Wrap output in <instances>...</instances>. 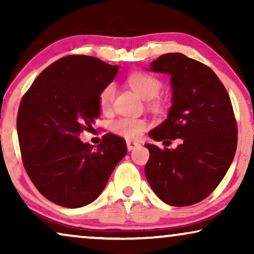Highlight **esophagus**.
Masks as SVG:
<instances>
[{
    "label": "esophagus",
    "instance_id": "esophagus-1",
    "mask_svg": "<svg viewBox=\"0 0 254 254\" xmlns=\"http://www.w3.org/2000/svg\"><path fill=\"white\" fill-rule=\"evenodd\" d=\"M126 143H127V149H128V151L134 150L135 148H137L138 145H140V144L137 143V142H134V141H130V140H128V141L126 142Z\"/></svg>",
    "mask_w": 254,
    "mask_h": 254
}]
</instances>
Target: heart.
<instances>
[{
  "instance_id": "obj_1",
  "label": "heart",
  "mask_w": 254,
  "mask_h": 254,
  "mask_svg": "<svg viewBox=\"0 0 254 254\" xmlns=\"http://www.w3.org/2000/svg\"><path fill=\"white\" fill-rule=\"evenodd\" d=\"M128 84L141 97L149 100L155 98L162 89V83L154 76L144 72H135L128 77ZM116 96V85L110 83L104 86L99 93V104L103 111H107L112 106ZM147 127V121L141 118H120L111 124V129L120 136L136 138Z\"/></svg>"
}]
</instances>
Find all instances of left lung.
Wrapping results in <instances>:
<instances>
[{"label":"left lung","mask_w":254,"mask_h":254,"mask_svg":"<svg viewBox=\"0 0 254 254\" xmlns=\"http://www.w3.org/2000/svg\"><path fill=\"white\" fill-rule=\"evenodd\" d=\"M148 70L168 74L172 89L168 118L149 136L182 141L164 150L144 144L150 152L145 177L165 203L190 206L216 189L235 157L237 125L231 100L209 67L182 53L161 55Z\"/></svg>","instance_id":"obj_1"}]
</instances>
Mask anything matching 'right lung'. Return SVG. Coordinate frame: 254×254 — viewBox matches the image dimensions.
Segmentation results:
<instances>
[{
	"instance_id": "right-lung-1",
	"label": "right lung",
	"mask_w": 254,
	"mask_h": 254,
	"mask_svg": "<svg viewBox=\"0 0 254 254\" xmlns=\"http://www.w3.org/2000/svg\"><path fill=\"white\" fill-rule=\"evenodd\" d=\"M118 69L86 55L62 58L40 72L20 102L17 133L24 168L37 190L59 206L93 202L127 154L117 135H104L96 148L78 138L99 118V93Z\"/></svg>"
}]
</instances>
